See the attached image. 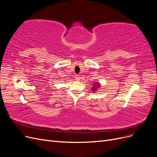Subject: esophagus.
<instances>
[{"instance_id":"obj_1","label":"esophagus","mask_w":157,"mask_h":157,"mask_svg":"<svg viewBox=\"0 0 157 157\" xmlns=\"http://www.w3.org/2000/svg\"><path fill=\"white\" fill-rule=\"evenodd\" d=\"M75 78V80H80V76H79V75H76Z\"/></svg>"}]
</instances>
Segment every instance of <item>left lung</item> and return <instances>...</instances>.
Wrapping results in <instances>:
<instances>
[{
	"label": "left lung",
	"instance_id": "obj_1",
	"mask_svg": "<svg viewBox=\"0 0 157 157\" xmlns=\"http://www.w3.org/2000/svg\"><path fill=\"white\" fill-rule=\"evenodd\" d=\"M94 85V86L92 87V90H93V92L96 91L97 88L99 87V82H95Z\"/></svg>",
	"mask_w": 157,
	"mask_h": 157
}]
</instances>
